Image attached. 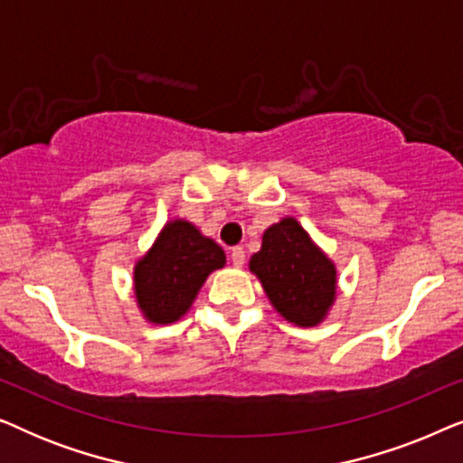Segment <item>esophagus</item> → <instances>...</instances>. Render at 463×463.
<instances>
[{
	"label": "esophagus",
	"instance_id": "esophagus-1",
	"mask_svg": "<svg viewBox=\"0 0 463 463\" xmlns=\"http://www.w3.org/2000/svg\"><path fill=\"white\" fill-rule=\"evenodd\" d=\"M232 263L236 265V268H242L244 261H246V255H244V249L242 246H236V249H232Z\"/></svg>",
	"mask_w": 463,
	"mask_h": 463
}]
</instances>
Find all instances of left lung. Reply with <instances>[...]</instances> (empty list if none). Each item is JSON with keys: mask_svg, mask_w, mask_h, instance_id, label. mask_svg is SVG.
Here are the masks:
<instances>
[{"mask_svg": "<svg viewBox=\"0 0 463 463\" xmlns=\"http://www.w3.org/2000/svg\"><path fill=\"white\" fill-rule=\"evenodd\" d=\"M271 306L288 322L314 326L335 301L337 271L295 219H282L263 233L261 250L250 257Z\"/></svg>", "mask_w": 463, "mask_h": 463, "instance_id": "8db88e82", "label": "left lung"}]
</instances>
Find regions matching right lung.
I'll use <instances>...</instances> for the list:
<instances>
[{
  "mask_svg": "<svg viewBox=\"0 0 463 463\" xmlns=\"http://www.w3.org/2000/svg\"><path fill=\"white\" fill-rule=\"evenodd\" d=\"M225 265V252L187 221H170L135 268V293L145 318L170 325L192 307L208 274Z\"/></svg>",
  "mask_w": 463,
  "mask_h": 463,
  "instance_id": "obj_1",
  "label": "right lung"
}]
</instances>
